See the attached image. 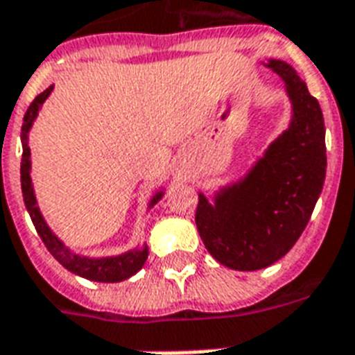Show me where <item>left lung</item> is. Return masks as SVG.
Masks as SVG:
<instances>
[{
    "instance_id": "left-lung-1",
    "label": "left lung",
    "mask_w": 355,
    "mask_h": 355,
    "mask_svg": "<svg viewBox=\"0 0 355 355\" xmlns=\"http://www.w3.org/2000/svg\"><path fill=\"white\" fill-rule=\"evenodd\" d=\"M284 83L290 124L243 177L211 199L199 191L196 225L212 258L235 271L265 269L291 250L325 180V125L316 97L282 60L263 62Z\"/></svg>"
}]
</instances>
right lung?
<instances>
[{
	"label": "right lung",
	"mask_w": 355,
	"mask_h": 355,
	"mask_svg": "<svg viewBox=\"0 0 355 355\" xmlns=\"http://www.w3.org/2000/svg\"><path fill=\"white\" fill-rule=\"evenodd\" d=\"M54 90V84L49 86L46 90L41 92L33 103L30 105V109L24 114L22 124V164H20V182H22V196L26 209L30 212L31 222L37 230L39 237L44 243V246L49 248L52 256L64 265L67 271L78 277L88 278L94 282H122L125 278L133 277L135 272L143 269L144 261L148 258V246L146 244H137L135 248H130L128 252L116 254V256H101V258H90V256H83L78 252L71 250L69 246L58 237L56 233L49 227L46 220H44L43 212L37 205V196L33 190V182H31V150H30V131L33 128V122L37 120L39 111L43 109V103L49 99V96ZM165 188H159L154 191V196L150 198L146 211H150L152 207L164 198Z\"/></svg>",
	"instance_id": "add662e5"
}]
</instances>
